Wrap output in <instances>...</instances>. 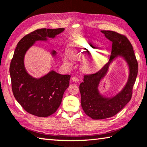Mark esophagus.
<instances>
[{
    "mask_svg": "<svg viewBox=\"0 0 147 147\" xmlns=\"http://www.w3.org/2000/svg\"><path fill=\"white\" fill-rule=\"evenodd\" d=\"M72 80H73L74 82H78L79 81V79L78 77L73 76V77H72Z\"/></svg>",
    "mask_w": 147,
    "mask_h": 147,
    "instance_id": "obj_1",
    "label": "esophagus"
}]
</instances>
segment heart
<instances>
[{
	"instance_id": "obj_1",
	"label": "heart",
	"mask_w": 147,
	"mask_h": 147,
	"mask_svg": "<svg viewBox=\"0 0 147 147\" xmlns=\"http://www.w3.org/2000/svg\"><path fill=\"white\" fill-rule=\"evenodd\" d=\"M100 47L101 44L98 41L84 39L72 43L69 47V53L74 59L80 60L87 58ZM104 58L105 55L104 54H98L87 61L85 63V67L89 69H97L102 63ZM65 61L67 63H69V59L67 57L65 58Z\"/></svg>"
}]
</instances>
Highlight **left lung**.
<instances>
[{"mask_svg":"<svg viewBox=\"0 0 147 147\" xmlns=\"http://www.w3.org/2000/svg\"><path fill=\"white\" fill-rule=\"evenodd\" d=\"M112 42L109 61L95 73L84 74V82L80 84L81 106L87 115L98 120L115 115L123 109L132 96V90L138 73V63L130 41L124 35L111 30H102ZM123 55L130 67V76L127 84L120 94L112 99H106L99 94L97 86L100 79L107 70L109 64L117 55Z\"/></svg>","mask_w":147,"mask_h":147,"instance_id":"obj_1","label":"left lung"}]
</instances>
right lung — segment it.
<instances>
[{"mask_svg":"<svg viewBox=\"0 0 147 147\" xmlns=\"http://www.w3.org/2000/svg\"><path fill=\"white\" fill-rule=\"evenodd\" d=\"M63 30L62 28L36 30L24 36L15 50L9 67L12 91L24 110L33 115L46 117L56 112L69 87L71 76L51 71L39 79L32 78L24 69V54L36 41L54 38Z\"/></svg>","mask_w":147,"mask_h":147,"instance_id":"add662e5","label":"right lung"}]
</instances>
